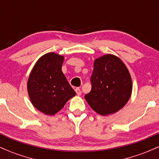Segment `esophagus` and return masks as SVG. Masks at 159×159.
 I'll return each instance as SVG.
<instances>
[{"mask_svg":"<svg viewBox=\"0 0 159 159\" xmlns=\"http://www.w3.org/2000/svg\"><path fill=\"white\" fill-rule=\"evenodd\" d=\"M75 92H76L77 95H78V96H80L81 94V90H80L79 88H75Z\"/></svg>","mask_w":159,"mask_h":159,"instance_id":"34e87169","label":"esophagus"}]
</instances>
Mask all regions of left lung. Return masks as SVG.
I'll list each match as a JSON object with an SVG mask.
<instances>
[{
    "mask_svg": "<svg viewBox=\"0 0 159 159\" xmlns=\"http://www.w3.org/2000/svg\"><path fill=\"white\" fill-rule=\"evenodd\" d=\"M90 82L91 90L85 99L102 116L116 112L130 99L131 78L124 62L116 56L107 54L94 61Z\"/></svg>",
    "mask_w": 159,
    "mask_h": 159,
    "instance_id": "1",
    "label": "left lung"
}]
</instances>
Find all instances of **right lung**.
<instances>
[{"label":"right lung","mask_w":159,"mask_h":159,"mask_svg":"<svg viewBox=\"0 0 159 159\" xmlns=\"http://www.w3.org/2000/svg\"><path fill=\"white\" fill-rule=\"evenodd\" d=\"M64 57L55 53L41 57L33 68L28 92L33 106L46 115H54L75 95L62 71Z\"/></svg>","instance_id":"add662e5"}]
</instances>
